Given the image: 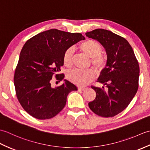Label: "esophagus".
<instances>
[{
    "mask_svg": "<svg viewBox=\"0 0 150 150\" xmlns=\"http://www.w3.org/2000/svg\"><path fill=\"white\" fill-rule=\"evenodd\" d=\"M78 89H79V90H84L86 88L84 87V86H79Z\"/></svg>",
    "mask_w": 150,
    "mask_h": 150,
    "instance_id": "esophagus-1",
    "label": "esophagus"
}]
</instances>
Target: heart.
Instances as JSON below:
<instances>
[{"label": "heart", "mask_w": 150, "mask_h": 150, "mask_svg": "<svg viewBox=\"0 0 150 150\" xmlns=\"http://www.w3.org/2000/svg\"><path fill=\"white\" fill-rule=\"evenodd\" d=\"M81 50L86 55L91 58L92 66L97 70L103 69L106 64V59L101 52L103 47L97 41L93 39H87L82 42L79 46ZM73 52L71 49L67 50L63 56V64L67 68H70L72 65ZM95 77L94 70L89 69L87 70L72 69L67 74V78L69 81L80 86H84L90 83Z\"/></svg>", "instance_id": "1"}]
</instances>
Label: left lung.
<instances>
[{"label":"left lung","mask_w":150,"mask_h":150,"mask_svg":"<svg viewBox=\"0 0 150 150\" xmlns=\"http://www.w3.org/2000/svg\"><path fill=\"white\" fill-rule=\"evenodd\" d=\"M86 35L97 40L107 55L106 67L97 80L106 88L91 86L96 97L88 106L98 116L114 117L126 109L137 91L138 61L127 40L110 31L96 29Z\"/></svg>","instance_id":"left-lung-1"}]
</instances>
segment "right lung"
Listing matches in <instances>:
<instances>
[{"label": "right lung", "mask_w": 150, "mask_h": 150, "mask_svg": "<svg viewBox=\"0 0 150 150\" xmlns=\"http://www.w3.org/2000/svg\"><path fill=\"white\" fill-rule=\"evenodd\" d=\"M85 37L81 33L51 29L28 40L22 47L14 75L16 95L24 110L37 119H49L57 115L66 104L67 96L77 88L64 79L53 88L51 81L64 78L60 71L63 56L69 47Z\"/></svg>", "instance_id": "add662e5"}]
</instances>
